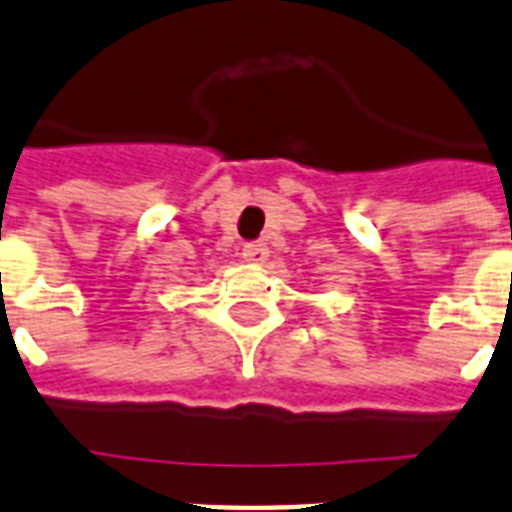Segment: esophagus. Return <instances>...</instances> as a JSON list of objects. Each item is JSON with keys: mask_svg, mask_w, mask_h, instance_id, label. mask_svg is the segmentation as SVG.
I'll return each instance as SVG.
<instances>
[{"mask_svg": "<svg viewBox=\"0 0 512 512\" xmlns=\"http://www.w3.org/2000/svg\"><path fill=\"white\" fill-rule=\"evenodd\" d=\"M242 255L247 263H255V265H263L268 260V247L263 242H252V244H244Z\"/></svg>", "mask_w": 512, "mask_h": 512, "instance_id": "1", "label": "esophagus"}]
</instances>
